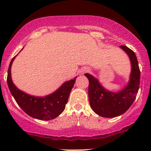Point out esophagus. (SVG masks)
Here are the masks:
<instances>
[{"instance_id": "obj_1", "label": "esophagus", "mask_w": 151, "mask_h": 151, "mask_svg": "<svg viewBox=\"0 0 151 151\" xmlns=\"http://www.w3.org/2000/svg\"><path fill=\"white\" fill-rule=\"evenodd\" d=\"M89 69L88 68H84V69H82V70H81V73H84V72H89Z\"/></svg>"}]
</instances>
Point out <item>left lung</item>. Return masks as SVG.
<instances>
[{
	"instance_id": "1",
	"label": "left lung",
	"mask_w": 151,
	"mask_h": 151,
	"mask_svg": "<svg viewBox=\"0 0 151 151\" xmlns=\"http://www.w3.org/2000/svg\"><path fill=\"white\" fill-rule=\"evenodd\" d=\"M120 47L129 57L131 72L129 83L117 92L106 89L96 78L89 74H84L89 79V100L93 111L99 116L114 118L124 114L130 108L136 99L140 85V72L136 54L128 47Z\"/></svg>"
}]
</instances>
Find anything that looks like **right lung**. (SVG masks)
Wrapping results in <instances>:
<instances>
[{"label": "right lung", "instance_id": "obj_1", "mask_svg": "<svg viewBox=\"0 0 151 151\" xmlns=\"http://www.w3.org/2000/svg\"><path fill=\"white\" fill-rule=\"evenodd\" d=\"M17 55L10 62L7 77L8 88L15 101L27 115L34 119L49 121L58 117L65 110L70 91L77 77L65 81L55 92L45 96H35L27 94L17 88L12 80L11 66Z\"/></svg>", "mask_w": 151, "mask_h": 151}]
</instances>
